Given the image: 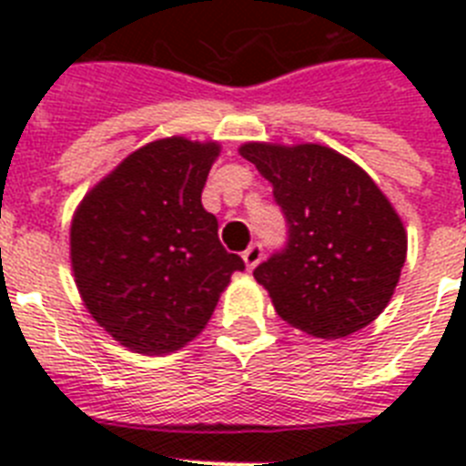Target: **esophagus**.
I'll return each mask as SVG.
<instances>
[{
    "label": "esophagus",
    "mask_w": 466,
    "mask_h": 466,
    "mask_svg": "<svg viewBox=\"0 0 466 466\" xmlns=\"http://www.w3.org/2000/svg\"><path fill=\"white\" fill-rule=\"evenodd\" d=\"M261 257H263V247L258 245V242H254V245L247 247L245 252H242V261H245L247 270L257 268L258 261H261Z\"/></svg>",
    "instance_id": "1"
}]
</instances>
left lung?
Instances as JSON below:
<instances>
[{"label":"left lung","mask_w":466,"mask_h":466,"mask_svg":"<svg viewBox=\"0 0 466 466\" xmlns=\"http://www.w3.org/2000/svg\"><path fill=\"white\" fill-rule=\"evenodd\" d=\"M273 184L287 245L254 278L278 315L315 339H343L387 308L406 261V228L352 160L319 144L240 147Z\"/></svg>","instance_id":"left-lung-1"}]
</instances>
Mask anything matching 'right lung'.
<instances>
[{
    "label": "right lung",
    "instance_id": "1",
    "mask_svg": "<svg viewBox=\"0 0 466 466\" xmlns=\"http://www.w3.org/2000/svg\"><path fill=\"white\" fill-rule=\"evenodd\" d=\"M217 142L156 139L86 193L69 258L93 319L139 355L184 348L209 322L230 275L245 270L200 203Z\"/></svg>",
    "mask_w": 466,
    "mask_h": 466
}]
</instances>
